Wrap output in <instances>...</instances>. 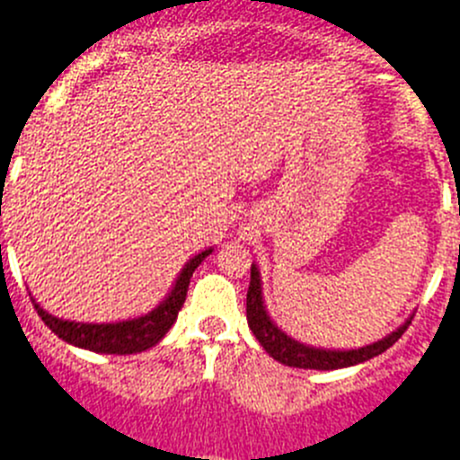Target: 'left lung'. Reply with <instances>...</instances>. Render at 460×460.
<instances>
[{"instance_id":"left-lung-1","label":"left lung","mask_w":460,"mask_h":460,"mask_svg":"<svg viewBox=\"0 0 460 460\" xmlns=\"http://www.w3.org/2000/svg\"><path fill=\"white\" fill-rule=\"evenodd\" d=\"M411 320H413V317H409L402 327H397L393 333L381 338V341L372 342V345H363L358 347V349H324V347L304 345V342L290 338L288 333L281 332V329L274 324V320L270 317L263 302V281H261V272L259 268L252 263V281L250 290H247V324H250L256 341L263 345V349L268 351L274 360L283 363V366L302 367V370H341V367L358 366V363H366V360L375 358L381 351L393 347L394 342L402 338V333L409 329Z\"/></svg>"}]
</instances>
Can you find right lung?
<instances>
[{"mask_svg": "<svg viewBox=\"0 0 460 460\" xmlns=\"http://www.w3.org/2000/svg\"><path fill=\"white\" fill-rule=\"evenodd\" d=\"M210 252H213V247L192 256L183 265L181 272H179L177 281L172 283V290L165 295V299L156 308H152V311L138 317H128V320L122 322H102V324L100 322H72L47 313L36 302V297H31V302L36 306L38 315L42 317V322L61 341L81 347V349L97 351V354H136V351H145L149 347H154L170 332L172 324L177 322L183 302H186L192 272L199 268V263Z\"/></svg>", "mask_w": 460, "mask_h": 460, "instance_id": "1", "label": "right lung"}]
</instances>
